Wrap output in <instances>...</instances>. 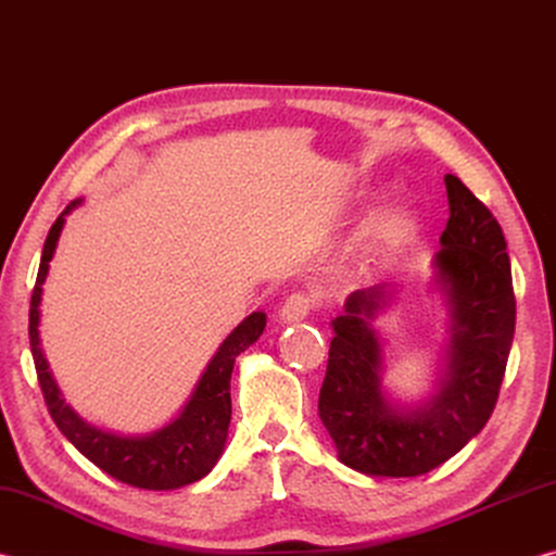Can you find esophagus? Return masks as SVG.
Wrapping results in <instances>:
<instances>
[{
    "label": "esophagus",
    "instance_id": "1",
    "mask_svg": "<svg viewBox=\"0 0 556 556\" xmlns=\"http://www.w3.org/2000/svg\"><path fill=\"white\" fill-rule=\"evenodd\" d=\"M318 301L321 299H318V294H314V291H294V294L287 296V301L279 308L281 321L285 324L301 321V318H306L314 312V308L318 306Z\"/></svg>",
    "mask_w": 556,
    "mask_h": 556
}]
</instances>
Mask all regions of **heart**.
<instances>
[{
    "mask_svg": "<svg viewBox=\"0 0 556 556\" xmlns=\"http://www.w3.org/2000/svg\"><path fill=\"white\" fill-rule=\"evenodd\" d=\"M409 228V220L407 215L402 211H392L390 215H384L378 225V238L380 240H394V238H402L404 232Z\"/></svg>",
    "mask_w": 556,
    "mask_h": 556,
    "instance_id": "obj_1",
    "label": "heart"
}]
</instances>
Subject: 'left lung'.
<instances>
[{
	"label": "left lung",
	"mask_w": 556,
	"mask_h": 556,
	"mask_svg": "<svg viewBox=\"0 0 556 556\" xmlns=\"http://www.w3.org/2000/svg\"><path fill=\"white\" fill-rule=\"evenodd\" d=\"M448 220L437 255L454 341L451 372L434 402L394 409L380 390V345L372 314L382 287L355 291L331 321L318 417L338 458L368 476H425L464 448L495 409L515 336V291L501 223L460 178L446 174Z\"/></svg>",
	"instance_id": "left-lung-1"
}]
</instances>
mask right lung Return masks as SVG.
Here are the masks:
<instances>
[{
	"label": "right lung",
	"instance_id": "add662e5",
	"mask_svg": "<svg viewBox=\"0 0 556 556\" xmlns=\"http://www.w3.org/2000/svg\"><path fill=\"white\" fill-rule=\"evenodd\" d=\"M78 201L68 203V213ZM61 213L51 225L49 238L43 244V255L36 275V285L31 291V308H29V341L31 355L39 375V384L43 392V402L49 407L55 427L63 431V437L80 451L83 456L90 458L100 470L117 481L142 488V491H172L188 483L201 481L205 473H211L215 460L220 458L225 439H228L230 427V375L235 357L244 348L255 343L265 331L267 316L255 312L252 316L235 328L225 338L220 351L208 365V370L195 388L191 402L186 404L174 425L164 427L152 437H117L98 427H90L75 414L68 404L63 402L59 388L49 372V363L41 353L39 345V304H41V285L49 275V262L55 252V242L63 228Z\"/></svg>",
	"mask_w": 556,
	"mask_h": 556
}]
</instances>
